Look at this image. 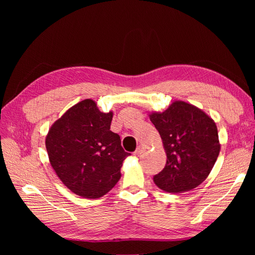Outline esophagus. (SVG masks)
Returning <instances> with one entry per match:
<instances>
[{
    "label": "esophagus",
    "mask_w": 255,
    "mask_h": 255,
    "mask_svg": "<svg viewBox=\"0 0 255 255\" xmlns=\"http://www.w3.org/2000/svg\"><path fill=\"white\" fill-rule=\"evenodd\" d=\"M144 151H145V149L143 148V146L139 145V146H138V148L136 149V151L134 152V154H135V155H137V156H139V155H141V154H142Z\"/></svg>",
    "instance_id": "34e87169"
}]
</instances>
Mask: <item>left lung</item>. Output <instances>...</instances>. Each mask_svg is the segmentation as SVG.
Masks as SVG:
<instances>
[{"instance_id": "1", "label": "left lung", "mask_w": 255, "mask_h": 255, "mask_svg": "<svg viewBox=\"0 0 255 255\" xmlns=\"http://www.w3.org/2000/svg\"><path fill=\"white\" fill-rule=\"evenodd\" d=\"M150 120L158 130L167 153V163L153 176L166 192L181 194L196 188L210 174L219 155L218 130L212 118L196 106L173 102Z\"/></svg>"}]
</instances>
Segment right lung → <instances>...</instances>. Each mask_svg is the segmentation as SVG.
Wrapping results in <instances>:
<instances>
[{
  "instance_id": "1",
  "label": "right lung",
  "mask_w": 255,
  "mask_h": 255,
  "mask_svg": "<svg viewBox=\"0 0 255 255\" xmlns=\"http://www.w3.org/2000/svg\"><path fill=\"white\" fill-rule=\"evenodd\" d=\"M113 113H101L90 99L75 104L51 127L45 138L50 163L75 195L96 199L119 181L129 155L110 129Z\"/></svg>"
}]
</instances>
